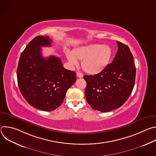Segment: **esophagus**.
<instances>
[{"label": "esophagus", "instance_id": "1", "mask_svg": "<svg viewBox=\"0 0 156 156\" xmlns=\"http://www.w3.org/2000/svg\"><path fill=\"white\" fill-rule=\"evenodd\" d=\"M76 75L78 78H83V74L80 72H76Z\"/></svg>", "mask_w": 156, "mask_h": 156}]
</instances>
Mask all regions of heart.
<instances>
[{
  "instance_id": "obj_1",
  "label": "heart",
  "mask_w": 156,
  "mask_h": 156,
  "mask_svg": "<svg viewBox=\"0 0 156 156\" xmlns=\"http://www.w3.org/2000/svg\"><path fill=\"white\" fill-rule=\"evenodd\" d=\"M112 51L108 45L90 44L75 49L72 52L66 51L65 55L70 63L73 66L82 61L83 70L91 75L101 72L108 65L112 57Z\"/></svg>"
}]
</instances>
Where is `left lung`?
I'll use <instances>...</instances> for the list:
<instances>
[{"label": "left lung", "mask_w": 156, "mask_h": 156, "mask_svg": "<svg viewBox=\"0 0 156 156\" xmlns=\"http://www.w3.org/2000/svg\"><path fill=\"white\" fill-rule=\"evenodd\" d=\"M117 43L118 51L112 62L96 75L83 76L87 103L94 110L103 112L121 107L132 93L135 82L133 55L128 46Z\"/></svg>", "instance_id": "obj_1"}]
</instances>
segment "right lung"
I'll use <instances>...</instances> for the list:
<instances>
[{"instance_id":"obj_1","label":"right lung","mask_w":156,"mask_h":156,"mask_svg":"<svg viewBox=\"0 0 156 156\" xmlns=\"http://www.w3.org/2000/svg\"><path fill=\"white\" fill-rule=\"evenodd\" d=\"M49 36L35 37L22 52L16 75L20 91L31 106L52 111L63 102L66 91L76 81V73L65 69L55 56L44 58L41 47L51 46Z\"/></svg>"}]
</instances>
